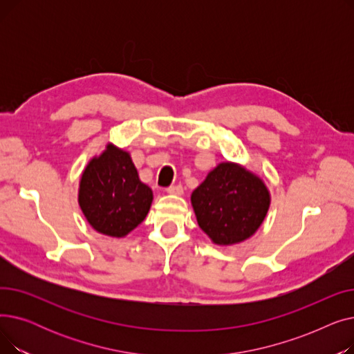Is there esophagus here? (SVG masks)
<instances>
[{"mask_svg":"<svg viewBox=\"0 0 354 354\" xmlns=\"http://www.w3.org/2000/svg\"><path fill=\"white\" fill-rule=\"evenodd\" d=\"M167 194H172V195H182L183 194V188L180 185H171V187L166 188Z\"/></svg>","mask_w":354,"mask_h":354,"instance_id":"obj_1","label":"esophagus"}]
</instances>
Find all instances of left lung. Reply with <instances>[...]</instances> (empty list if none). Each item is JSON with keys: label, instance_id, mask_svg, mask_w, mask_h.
<instances>
[{"label": "left lung", "instance_id": "left-lung-1", "mask_svg": "<svg viewBox=\"0 0 354 354\" xmlns=\"http://www.w3.org/2000/svg\"><path fill=\"white\" fill-rule=\"evenodd\" d=\"M198 225L218 245L250 238L270 207L264 182L236 163H219L192 192Z\"/></svg>", "mask_w": 354, "mask_h": 354}]
</instances>
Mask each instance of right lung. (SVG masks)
I'll return each mask as SVG.
<instances>
[{
    "instance_id": "obj_1",
    "label": "right lung",
    "mask_w": 354,
    "mask_h": 354,
    "mask_svg": "<svg viewBox=\"0 0 354 354\" xmlns=\"http://www.w3.org/2000/svg\"><path fill=\"white\" fill-rule=\"evenodd\" d=\"M152 199V189L140 182L130 155L113 145L88 162L80 179V208L88 224L109 236L122 238L133 231Z\"/></svg>"
}]
</instances>
